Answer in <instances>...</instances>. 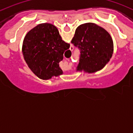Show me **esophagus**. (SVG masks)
<instances>
[{
	"instance_id": "1",
	"label": "esophagus",
	"mask_w": 133,
	"mask_h": 133,
	"mask_svg": "<svg viewBox=\"0 0 133 133\" xmlns=\"http://www.w3.org/2000/svg\"><path fill=\"white\" fill-rule=\"evenodd\" d=\"M73 49H74V47L72 46H70V50H71V51H72V50H73Z\"/></svg>"
}]
</instances>
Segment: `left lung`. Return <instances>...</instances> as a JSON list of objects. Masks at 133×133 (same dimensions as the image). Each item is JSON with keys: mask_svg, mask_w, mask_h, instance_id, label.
<instances>
[{"mask_svg": "<svg viewBox=\"0 0 133 133\" xmlns=\"http://www.w3.org/2000/svg\"><path fill=\"white\" fill-rule=\"evenodd\" d=\"M71 43L81 50L77 71L93 73L101 70L113 53V41L110 34L95 23L78 26Z\"/></svg>", "mask_w": 133, "mask_h": 133, "instance_id": "8db88e82", "label": "left lung"}]
</instances>
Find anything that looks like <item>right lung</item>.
I'll return each instance as SVG.
<instances>
[{"instance_id":"right-lung-1","label":"right lung","mask_w":133,"mask_h":133,"mask_svg":"<svg viewBox=\"0 0 133 133\" xmlns=\"http://www.w3.org/2000/svg\"><path fill=\"white\" fill-rule=\"evenodd\" d=\"M69 47L70 44L62 40L55 26L42 23L26 35L22 52L32 72L41 79L49 80L63 75L59 63Z\"/></svg>"}]
</instances>
